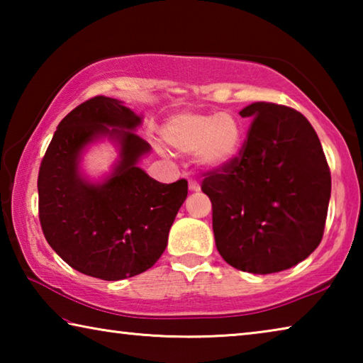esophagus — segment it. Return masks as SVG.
<instances>
[{"mask_svg":"<svg viewBox=\"0 0 363 363\" xmlns=\"http://www.w3.org/2000/svg\"><path fill=\"white\" fill-rule=\"evenodd\" d=\"M189 189L192 190V192H199L200 190V184L196 179H189Z\"/></svg>","mask_w":363,"mask_h":363,"instance_id":"obj_1","label":"esophagus"}]
</instances>
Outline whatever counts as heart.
<instances>
[{"label":"heart","mask_w":363,"mask_h":363,"mask_svg":"<svg viewBox=\"0 0 363 363\" xmlns=\"http://www.w3.org/2000/svg\"><path fill=\"white\" fill-rule=\"evenodd\" d=\"M162 136L173 149L194 153L205 168H220L232 162L242 143V125L230 113L174 115L163 126Z\"/></svg>","instance_id":"heart-1"}]
</instances>
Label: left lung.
I'll use <instances>...</instances> for the list:
<instances>
[{
	"label": "left lung",
	"instance_id": "1",
	"mask_svg": "<svg viewBox=\"0 0 363 363\" xmlns=\"http://www.w3.org/2000/svg\"><path fill=\"white\" fill-rule=\"evenodd\" d=\"M247 139L224 167L201 173L213 206L216 248L232 267L274 274L306 259L322 242L331 174L303 113L256 102Z\"/></svg>",
	"mask_w": 363,
	"mask_h": 363
}]
</instances>
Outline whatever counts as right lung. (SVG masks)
Listing matches in <instances>:
<instances>
[{"label":"right lung","instance_id":"add662e5","mask_svg":"<svg viewBox=\"0 0 363 363\" xmlns=\"http://www.w3.org/2000/svg\"><path fill=\"white\" fill-rule=\"evenodd\" d=\"M140 116L96 96L59 123L38 173V213L51 248L78 272L121 280L145 272L163 255L187 196V181L162 184L138 167L150 145L133 130ZM112 125V128H108ZM104 133L121 143V162L104 184L77 174L86 143Z\"/></svg>","mask_w":363,"mask_h":363}]
</instances>
